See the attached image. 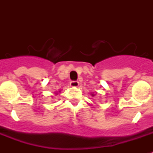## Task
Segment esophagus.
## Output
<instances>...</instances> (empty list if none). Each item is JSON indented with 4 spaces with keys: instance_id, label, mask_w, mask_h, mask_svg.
I'll return each mask as SVG.
<instances>
[{
    "instance_id": "esophagus-1",
    "label": "esophagus",
    "mask_w": 153,
    "mask_h": 153,
    "mask_svg": "<svg viewBox=\"0 0 153 153\" xmlns=\"http://www.w3.org/2000/svg\"><path fill=\"white\" fill-rule=\"evenodd\" d=\"M70 85L72 87H78L79 86V82L78 81H71L70 82Z\"/></svg>"
}]
</instances>
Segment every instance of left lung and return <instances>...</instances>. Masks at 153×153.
<instances>
[{
  "label": "left lung",
  "mask_w": 153,
  "mask_h": 153,
  "mask_svg": "<svg viewBox=\"0 0 153 153\" xmlns=\"http://www.w3.org/2000/svg\"><path fill=\"white\" fill-rule=\"evenodd\" d=\"M91 95H92V96H94V94H91Z\"/></svg>",
  "instance_id": "8db88e82"
}]
</instances>
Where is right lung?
Listing matches in <instances>:
<instances>
[{"label": "right lung", "instance_id": "right-lung-1", "mask_svg": "<svg viewBox=\"0 0 153 153\" xmlns=\"http://www.w3.org/2000/svg\"><path fill=\"white\" fill-rule=\"evenodd\" d=\"M59 92H60V91H59ZM58 94V93H56V94Z\"/></svg>", "mask_w": 153, "mask_h": 153}]
</instances>
